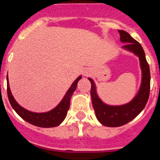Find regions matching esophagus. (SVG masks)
Wrapping results in <instances>:
<instances>
[{
    "label": "esophagus",
    "instance_id": "34e87169",
    "mask_svg": "<svg viewBox=\"0 0 160 160\" xmlns=\"http://www.w3.org/2000/svg\"><path fill=\"white\" fill-rule=\"evenodd\" d=\"M88 74H89V72H88V70H85L83 72V75H85V76H86V75H88Z\"/></svg>",
    "mask_w": 160,
    "mask_h": 160
}]
</instances>
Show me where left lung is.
<instances>
[{"instance_id":"obj_1","label":"left lung","mask_w":160,"mask_h":160,"mask_svg":"<svg viewBox=\"0 0 160 160\" xmlns=\"http://www.w3.org/2000/svg\"><path fill=\"white\" fill-rule=\"evenodd\" d=\"M118 33L120 41L126 44L122 46V48L139 57L142 70V82L139 92L131 102L122 105H109L100 99L95 82L91 78H88L92 84V102L95 116L102 125L108 127L123 126L136 118L146 106L150 91V71L142 47L126 31L118 30Z\"/></svg>"}]
</instances>
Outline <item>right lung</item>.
<instances>
[{
  "mask_svg": "<svg viewBox=\"0 0 160 160\" xmlns=\"http://www.w3.org/2000/svg\"><path fill=\"white\" fill-rule=\"evenodd\" d=\"M81 78H82V76L80 75L75 79L70 88H68L62 101L55 108H54L51 111L46 112H33L28 111L21 107L16 102L14 96L11 94L9 86V82H8V77H7V92H8V99H9L11 105L14 108V111L18 113V115L30 124L42 128L55 127V126H59L66 117L67 112L70 107L71 97L76 89L77 84Z\"/></svg>",
  "mask_w": 160,
  "mask_h": 160,
  "instance_id": "1",
  "label": "right lung"
}]
</instances>
